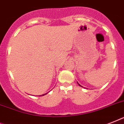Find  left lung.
<instances>
[{"label": "left lung", "mask_w": 124, "mask_h": 124, "mask_svg": "<svg viewBox=\"0 0 124 124\" xmlns=\"http://www.w3.org/2000/svg\"><path fill=\"white\" fill-rule=\"evenodd\" d=\"M77 83H78V82H77ZM78 85H80V86H81V87H82V85H80V84H78Z\"/></svg>", "instance_id": "obj_1"}]
</instances>
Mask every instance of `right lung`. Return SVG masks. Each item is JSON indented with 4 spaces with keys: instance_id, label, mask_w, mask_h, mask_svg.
<instances>
[{
    "instance_id": "obj_1",
    "label": "right lung",
    "mask_w": 124,
    "mask_h": 124,
    "mask_svg": "<svg viewBox=\"0 0 124 124\" xmlns=\"http://www.w3.org/2000/svg\"><path fill=\"white\" fill-rule=\"evenodd\" d=\"M46 94H47V93H45V94H42V95H39V96H44V95H46Z\"/></svg>"
}]
</instances>
